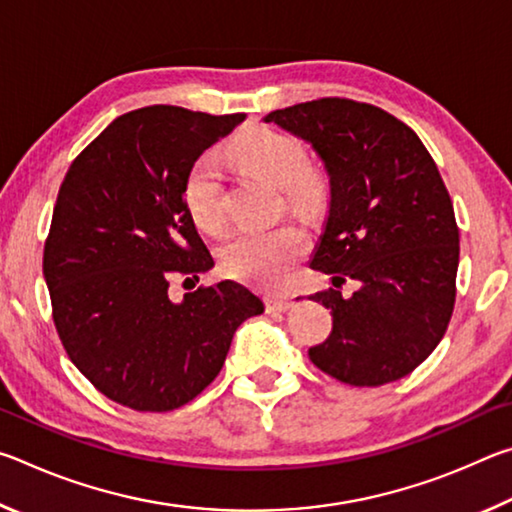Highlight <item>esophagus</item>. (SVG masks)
Returning <instances> with one entry per match:
<instances>
[{"label":"esophagus","instance_id":"obj_1","mask_svg":"<svg viewBox=\"0 0 512 512\" xmlns=\"http://www.w3.org/2000/svg\"><path fill=\"white\" fill-rule=\"evenodd\" d=\"M293 300L289 296H266V309L268 311H289Z\"/></svg>","mask_w":512,"mask_h":512}]
</instances>
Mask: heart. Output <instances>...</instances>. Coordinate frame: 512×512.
<instances>
[{
    "instance_id": "obj_1",
    "label": "heart",
    "mask_w": 512,
    "mask_h": 512,
    "mask_svg": "<svg viewBox=\"0 0 512 512\" xmlns=\"http://www.w3.org/2000/svg\"><path fill=\"white\" fill-rule=\"evenodd\" d=\"M228 158L237 167L259 173L280 185L284 205L298 214L323 210L329 194L325 171L307 162V151L298 137L271 126H250L228 144ZM187 212L205 232L221 230L225 223L223 173L212 155H201L189 167L183 185ZM307 235L298 225L280 223L271 228H241L223 241L219 259L223 271L241 282L262 289L284 284L291 268L305 257Z\"/></svg>"
}]
</instances>
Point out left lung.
<instances>
[{
    "mask_svg": "<svg viewBox=\"0 0 512 512\" xmlns=\"http://www.w3.org/2000/svg\"><path fill=\"white\" fill-rule=\"evenodd\" d=\"M266 121L307 140L325 162L329 216L311 268L336 289L332 334L309 359L350 386L402 379L436 350L456 302L458 225L436 162L409 126L372 103L323 97ZM362 287L343 299L338 284Z\"/></svg>",
    "mask_w": 512,
    "mask_h": 512,
    "instance_id": "left-lung-1",
    "label": "left lung"
}]
</instances>
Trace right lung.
<instances>
[{
    "label": "right lung",
    "mask_w": 512,
    "mask_h": 512,
    "mask_svg": "<svg viewBox=\"0 0 512 512\" xmlns=\"http://www.w3.org/2000/svg\"><path fill=\"white\" fill-rule=\"evenodd\" d=\"M244 119L178 106L126 112L76 155L58 189L42 255L56 332L90 384L133 411L192 402L221 372L235 329L264 311L230 280L169 298L173 277L198 282L214 264L187 212V171Z\"/></svg>",
    "instance_id": "right-lung-1"
}]
</instances>
